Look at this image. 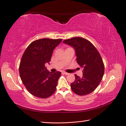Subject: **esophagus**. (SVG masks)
<instances>
[{
    "label": "esophagus",
    "instance_id": "obj_1",
    "mask_svg": "<svg viewBox=\"0 0 126 126\" xmlns=\"http://www.w3.org/2000/svg\"><path fill=\"white\" fill-rule=\"evenodd\" d=\"M63 73L64 75H69V74L67 73V72H63Z\"/></svg>",
    "mask_w": 126,
    "mask_h": 126
}]
</instances>
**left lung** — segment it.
I'll list each match as a JSON object with an SVG mask.
<instances>
[{
    "instance_id": "1",
    "label": "left lung",
    "mask_w": 126,
    "mask_h": 126,
    "mask_svg": "<svg viewBox=\"0 0 126 126\" xmlns=\"http://www.w3.org/2000/svg\"><path fill=\"white\" fill-rule=\"evenodd\" d=\"M63 43L74 48L77 62L83 69L81 78L75 75V80L70 85L72 91L79 96L93 92L104 74V64L100 54L92 43L83 38L74 37Z\"/></svg>"
}]
</instances>
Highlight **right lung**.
Listing matches in <instances>:
<instances>
[{
    "label": "right lung",
    "mask_w": 126,
    "mask_h": 126,
    "mask_svg": "<svg viewBox=\"0 0 126 126\" xmlns=\"http://www.w3.org/2000/svg\"><path fill=\"white\" fill-rule=\"evenodd\" d=\"M62 40L43 38L35 40L22 55L19 68L20 77L27 90L33 96L44 99L55 92L61 72H50L45 64L50 62L53 50Z\"/></svg>",
    "instance_id": "1"
}]
</instances>
